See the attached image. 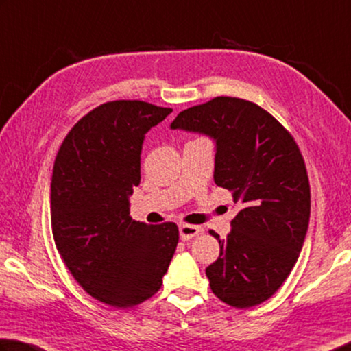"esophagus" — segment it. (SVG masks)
Listing matches in <instances>:
<instances>
[{"label": "esophagus", "instance_id": "obj_1", "mask_svg": "<svg viewBox=\"0 0 351 351\" xmlns=\"http://www.w3.org/2000/svg\"><path fill=\"white\" fill-rule=\"evenodd\" d=\"M201 233L199 226H192V224H180V237L182 241L192 239L196 234Z\"/></svg>", "mask_w": 351, "mask_h": 351}]
</instances>
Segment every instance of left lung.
Listing matches in <instances>:
<instances>
[{
  "mask_svg": "<svg viewBox=\"0 0 351 351\" xmlns=\"http://www.w3.org/2000/svg\"><path fill=\"white\" fill-rule=\"evenodd\" d=\"M171 129L216 141L215 182L241 210L206 269L222 302L250 308L275 295L296 264L310 219V182L295 138L252 101L216 97L178 114Z\"/></svg>",
  "mask_w": 351,
  "mask_h": 351,
  "instance_id": "1",
  "label": "left lung"
}]
</instances>
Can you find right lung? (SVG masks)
Here are the masks:
<instances>
[{"mask_svg": "<svg viewBox=\"0 0 351 351\" xmlns=\"http://www.w3.org/2000/svg\"><path fill=\"white\" fill-rule=\"evenodd\" d=\"M170 112L138 99L101 104L72 127L55 159V245L75 281L114 308L141 304L161 289L180 239L175 222L150 226L129 213V196L141 181L144 135Z\"/></svg>", "mask_w": 351, "mask_h": 351, "instance_id": "1", "label": "right lung"}]
</instances>
